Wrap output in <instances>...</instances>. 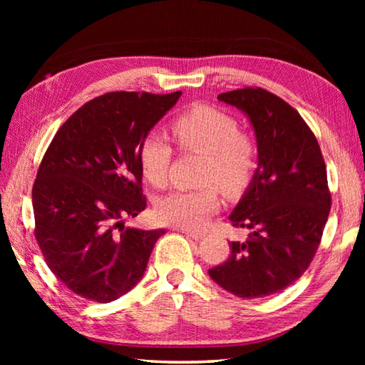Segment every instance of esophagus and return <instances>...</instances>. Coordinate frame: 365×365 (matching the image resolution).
<instances>
[{"label": "esophagus", "instance_id": "34e87169", "mask_svg": "<svg viewBox=\"0 0 365 365\" xmlns=\"http://www.w3.org/2000/svg\"><path fill=\"white\" fill-rule=\"evenodd\" d=\"M185 234H187L190 238L196 240V242H199V240H202L205 237L204 232H199V230H183Z\"/></svg>", "mask_w": 365, "mask_h": 365}]
</instances>
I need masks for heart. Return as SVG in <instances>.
<instances>
[{"label":"heart","instance_id":"b5f03b06","mask_svg":"<svg viewBox=\"0 0 365 365\" xmlns=\"http://www.w3.org/2000/svg\"><path fill=\"white\" fill-rule=\"evenodd\" d=\"M173 135L183 150L205 157L202 183L218 185L235 196L251 182L255 149L246 135L237 131L232 115L218 108L197 105L173 122ZM173 149L160 135H147L139 145V166L152 185L166 182ZM208 185L200 190H178L161 197L155 208L157 218L175 227L197 229L220 207L218 190Z\"/></svg>","mask_w":365,"mask_h":365}]
</instances>
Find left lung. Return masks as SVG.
<instances>
[{
	"mask_svg": "<svg viewBox=\"0 0 365 365\" xmlns=\"http://www.w3.org/2000/svg\"><path fill=\"white\" fill-rule=\"evenodd\" d=\"M218 100L250 120L257 169L229 216L250 238L230 242L229 259L208 274L238 298H263L292 285L314 259L331 208L327 166L311 128L282 98L246 88Z\"/></svg>",
	"mask_w": 365,
	"mask_h": 365,
	"instance_id": "1",
	"label": "left lung"
}]
</instances>
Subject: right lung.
I'll return each instance as SVG.
<instances>
[{"mask_svg": "<svg viewBox=\"0 0 365 365\" xmlns=\"http://www.w3.org/2000/svg\"><path fill=\"white\" fill-rule=\"evenodd\" d=\"M182 92H110L58 130L33 188L36 240L73 293L111 302L141 281L165 229L125 227L145 208L139 145Z\"/></svg>", "mask_w": 365, "mask_h": 365, "instance_id": "right-lung-1", "label": "right lung"}]
</instances>
